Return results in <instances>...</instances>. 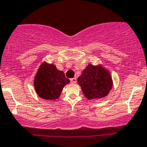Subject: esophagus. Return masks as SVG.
Returning <instances> with one entry per match:
<instances>
[{
	"label": "esophagus",
	"mask_w": 147,
	"mask_h": 147,
	"mask_svg": "<svg viewBox=\"0 0 147 147\" xmlns=\"http://www.w3.org/2000/svg\"><path fill=\"white\" fill-rule=\"evenodd\" d=\"M70 81H71V83L75 84V83H76L77 80H76V78H71V79Z\"/></svg>",
	"instance_id": "esophagus-1"
}]
</instances>
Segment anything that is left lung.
<instances>
[{"instance_id":"8db88e82","label":"left lung","mask_w":147,"mask_h":147,"mask_svg":"<svg viewBox=\"0 0 147 147\" xmlns=\"http://www.w3.org/2000/svg\"><path fill=\"white\" fill-rule=\"evenodd\" d=\"M87 99H99L108 95L113 88V82L110 72L101 65L89 64L78 78Z\"/></svg>"}]
</instances>
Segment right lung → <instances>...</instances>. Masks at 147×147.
Listing matches in <instances>:
<instances>
[{
	"instance_id": "1",
	"label": "right lung",
	"mask_w": 147,
	"mask_h": 147,
	"mask_svg": "<svg viewBox=\"0 0 147 147\" xmlns=\"http://www.w3.org/2000/svg\"><path fill=\"white\" fill-rule=\"evenodd\" d=\"M70 80L65 77L62 71L56 68L53 64L42 62L34 78L36 93L44 99L55 100L59 98L63 87Z\"/></svg>"
}]
</instances>
